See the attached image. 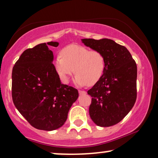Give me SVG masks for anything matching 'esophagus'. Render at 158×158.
I'll use <instances>...</instances> for the list:
<instances>
[{"label": "esophagus", "mask_w": 158, "mask_h": 158, "mask_svg": "<svg viewBox=\"0 0 158 158\" xmlns=\"http://www.w3.org/2000/svg\"><path fill=\"white\" fill-rule=\"evenodd\" d=\"M78 92H79V94H80V95H85V94H86V92L84 91V90H79Z\"/></svg>", "instance_id": "esophagus-1"}]
</instances>
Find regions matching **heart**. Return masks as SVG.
I'll list each match as a JSON object with an SVG mask.
<instances>
[{
	"instance_id": "heart-1",
	"label": "heart",
	"mask_w": 158,
	"mask_h": 158,
	"mask_svg": "<svg viewBox=\"0 0 158 158\" xmlns=\"http://www.w3.org/2000/svg\"><path fill=\"white\" fill-rule=\"evenodd\" d=\"M54 65L64 83H68L70 76L75 72L76 85H93L103 75L106 60L100 51L90 50L81 45L70 44L62 49L60 55L56 57Z\"/></svg>"
}]
</instances>
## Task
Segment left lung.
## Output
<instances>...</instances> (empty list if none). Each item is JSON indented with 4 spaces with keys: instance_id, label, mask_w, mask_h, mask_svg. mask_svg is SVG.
Returning a JSON list of instances; mask_svg holds the SVG:
<instances>
[{
    "instance_id": "left-lung-1",
    "label": "left lung",
    "mask_w": 158,
    "mask_h": 158,
    "mask_svg": "<svg viewBox=\"0 0 158 158\" xmlns=\"http://www.w3.org/2000/svg\"><path fill=\"white\" fill-rule=\"evenodd\" d=\"M82 42L105 57L106 68L88 94L92 97L90 118L99 127L115 125L126 116L137 99V68L126 47L114 40L83 39Z\"/></svg>"
}]
</instances>
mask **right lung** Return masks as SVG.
<instances>
[{"label":"right lung","instance_id":"add662e5","mask_svg":"<svg viewBox=\"0 0 158 158\" xmlns=\"http://www.w3.org/2000/svg\"><path fill=\"white\" fill-rule=\"evenodd\" d=\"M49 42L27 49L12 70V98L15 106L27 122L41 130H55L66 122L78 91L60 81L52 64Z\"/></svg>","mask_w":158,"mask_h":158}]
</instances>
